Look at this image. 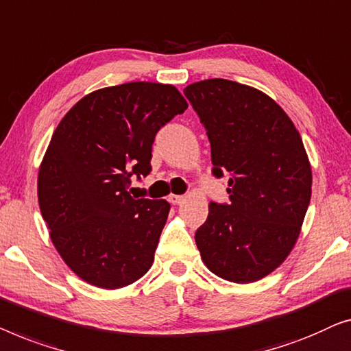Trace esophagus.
<instances>
[{
  "instance_id": "34e87169",
  "label": "esophagus",
  "mask_w": 351,
  "mask_h": 351,
  "mask_svg": "<svg viewBox=\"0 0 351 351\" xmlns=\"http://www.w3.org/2000/svg\"><path fill=\"white\" fill-rule=\"evenodd\" d=\"M182 200H184V197H182V195H176V194H170L169 195V202H170V204H173V205L181 204Z\"/></svg>"
}]
</instances>
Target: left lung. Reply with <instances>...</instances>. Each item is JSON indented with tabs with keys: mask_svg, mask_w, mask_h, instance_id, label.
I'll return each mask as SVG.
<instances>
[{
	"mask_svg": "<svg viewBox=\"0 0 351 351\" xmlns=\"http://www.w3.org/2000/svg\"><path fill=\"white\" fill-rule=\"evenodd\" d=\"M184 95L205 127L211 173L229 176V204L210 202L195 243L211 272L251 283L286 259L312 195V169L288 114L258 88L227 79L191 84Z\"/></svg>",
	"mask_w": 351,
	"mask_h": 351,
	"instance_id": "1",
	"label": "left lung"
}]
</instances>
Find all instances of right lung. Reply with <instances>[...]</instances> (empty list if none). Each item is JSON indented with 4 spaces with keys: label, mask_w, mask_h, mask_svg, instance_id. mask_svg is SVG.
Masks as SVG:
<instances>
[{
    "label": "right lung",
    "mask_w": 351,
    "mask_h": 351,
    "mask_svg": "<svg viewBox=\"0 0 351 351\" xmlns=\"http://www.w3.org/2000/svg\"><path fill=\"white\" fill-rule=\"evenodd\" d=\"M186 108L170 84L127 82L88 93L53 132L39 208L57 251L87 283L122 288L154 263L170 204L135 199L128 186L149 175L156 133Z\"/></svg>",
    "instance_id": "add662e5"
}]
</instances>
